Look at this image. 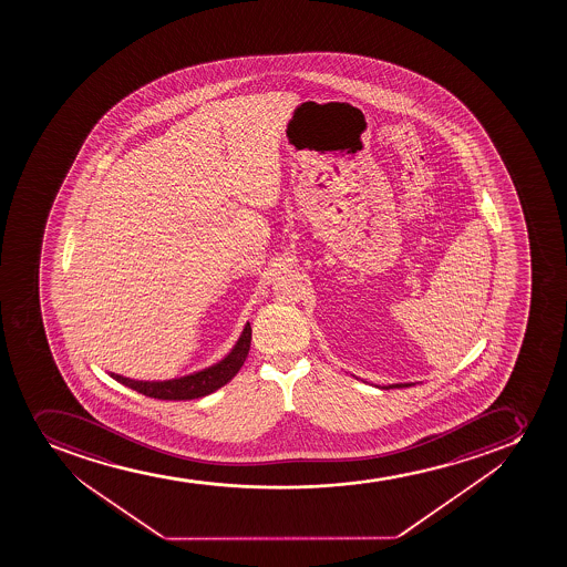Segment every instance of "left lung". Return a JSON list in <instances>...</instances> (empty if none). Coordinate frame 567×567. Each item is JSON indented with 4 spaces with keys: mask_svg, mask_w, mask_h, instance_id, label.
Instances as JSON below:
<instances>
[{
    "mask_svg": "<svg viewBox=\"0 0 567 567\" xmlns=\"http://www.w3.org/2000/svg\"><path fill=\"white\" fill-rule=\"evenodd\" d=\"M404 386H412V384H392V386H384V388H386V390H388V388H404Z\"/></svg>",
    "mask_w": 567,
    "mask_h": 567,
    "instance_id": "8db88e82",
    "label": "left lung"
}]
</instances>
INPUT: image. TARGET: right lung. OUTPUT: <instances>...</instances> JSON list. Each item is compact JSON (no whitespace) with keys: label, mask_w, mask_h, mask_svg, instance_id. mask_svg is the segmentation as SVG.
I'll list each match as a JSON object with an SVG mask.
<instances>
[{"label":"right lung","mask_w":567,"mask_h":567,"mask_svg":"<svg viewBox=\"0 0 567 567\" xmlns=\"http://www.w3.org/2000/svg\"><path fill=\"white\" fill-rule=\"evenodd\" d=\"M249 346H251V326L247 323L235 349L219 364L213 365L208 370L164 382L133 381V379L116 375V373H111V377L125 386L144 393L147 398L163 399V401H188V399L205 398L208 393L225 386L240 371L241 365L246 362L247 353H249Z\"/></svg>","instance_id":"obj_1"}]
</instances>
